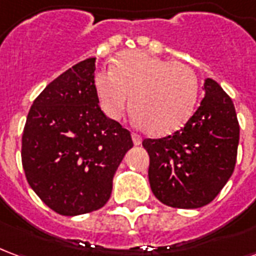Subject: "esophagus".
I'll return each mask as SVG.
<instances>
[{"mask_svg":"<svg viewBox=\"0 0 256 256\" xmlns=\"http://www.w3.org/2000/svg\"><path fill=\"white\" fill-rule=\"evenodd\" d=\"M132 138H133L134 145H141V142H142V138H141L137 133L132 134Z\"/></svg>","mask_w":256,"mask_h":256,"instance_id":"esophagus-1","label":"esophagus"}]
</instances>
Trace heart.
<instances>
[{"mask_svg":"<svg viewBox=\"0 0 256 256\" xmlns=\"http://www.w3.org/2000/svg\"><path fill=\"white\" fill-rule=\"evenodd\" d=\"M94 89L110 119L122 116L132 96L136 122L148 133L163 136L190 116L198 98V78L186 64L128 50L116 58L112 70L96 74Z\"/></svg>","mask_w":256,"mask_h":256,"instance_id":"obj_1","label":"heart"}]
</instances>
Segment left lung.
<instances>
[{
    "instance_id": "1",
    "label": "left lung",
    "mask_w": 256,
    "mask_h": 256,
    "mask_svg": "<svg viewBox=\"0 0 256 256\" xmlns=\"http://www.w3.org/2000/svg\"><path fill=\"white\" fill-rule=\"evenodd\" d=\"M204 97L182 128L163 138H145L148 177L162 203L200 208L211 203L233 174L240 126L233 101L214 79L204 80Z\"/></svg>"
}]
</instances>
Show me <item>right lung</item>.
<instances>
[{"label":"right lung","instance_id":"add662e5","mask_svg":"<svg viewBox=\"0 0 256 256\" xmlns=\"http://www.w3.org/2000/svg\"><path fill=\"white\" fill-rule=\"evenodd\" d=\"M96 58L68 68L36 97L22 138V163L32 190L60 215L101 208L132 146L130 132L101 111Z\"/></svg>","mask_w":256,"mask_h":256}]
</instances>
